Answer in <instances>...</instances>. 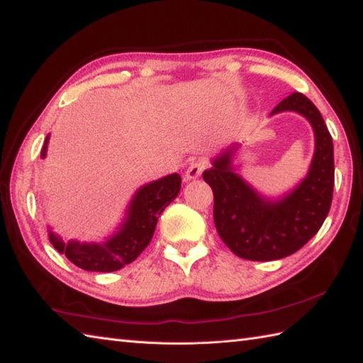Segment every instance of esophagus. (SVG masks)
<instances>
[{"label": "esophagus", "instance_id": "esophagus-1", "mask_svg": "<svg viewBox=\"0 0 363 363\" xmlns=\"http://www.w3.org/2000/svg\"><path fill=\"white\" fill-rule=\"evenodd\" d=\"M204 168H206V161H204V159H201V157L195 159V161H191L189 164L187 172H185V178H187L189 181L199 178V176L202 174V172H204Z\"/></svg>", "mask_w": 363, "mask_h": 363}]
</instances>
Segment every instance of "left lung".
<instances>
[{"instance_id":"obj_1","label":"left lung","mask_w":363,"mask_h":363,"mask_svg":"<svg viewBox=\"0 0 363 363\" xmlns=\"http://www.w3.org/2000/svg\"><path fill=\"white\" fill-rule=\"evenodd\" d=\"M294 111L313 126L315 150L308 174L283 196L261 195L235 172L240 145L212 159L202 178L213 190L216 230L235 255L250 261H272L292 255L314 237L328 216L334 189V148L322 114L311 100L292 92L271 116Z\"/></svg>"}]
</instances>
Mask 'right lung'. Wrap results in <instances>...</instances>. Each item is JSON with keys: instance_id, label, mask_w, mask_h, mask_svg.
<instances>
[{"instance_id": "1", "label": "right lung", "mask_w": 363, "mask_h": 363, "mask_svg": "<svg viewBox=\"0 0 363 363\" xmlns=\"http://www.w3.org/2000/svg\"><path fill=\"white\" fill-rule=\"evenodd\" d=\"M49 134L41 148V159L46 157ZM181 190V176L167 174L161 179L142 185L134 193L125 218L111 237L102 242H80L77 240L65 241L60 235L49 229V241L66 255V258L80 269L91 272H114L133 263L145 249L156 230L157 218L164 208L178 196Z\"/></svg>"}]
</instances>
